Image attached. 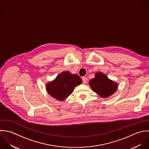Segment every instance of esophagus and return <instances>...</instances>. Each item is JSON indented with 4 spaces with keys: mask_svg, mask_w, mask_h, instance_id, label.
Instances as JSON below:
<instances>
[{
    "mask_svg": "<svg viewBox=\"0 0 149 149\" xmlns=\"http://www.w3.org/2000/svg\"><path fill=\"white\" fill-rule=\"evenodd\" d=\"M87 81H88V79H87V78H86V77H82V82H83V83L84 84H86V83H87Z\"/></svg>",
    "mask_w": 149,
    "mask_h": 149,
    "instance_id": "1",
    "label": "esophagus"
}]
</instances>
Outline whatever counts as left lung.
Returning <instances> with one entry per match:
<instances>
[{
	"label": "left lung",
	"instance_id": "8db88e82",
	"mask_svg": "<svg viewBox=\"0 0 149 149\" xmlns=\"http://www.w3.org/2000/svg\"><path fill=\"white\" fill-rule=\"evenodd\" d=\"M89 85L91 89L103 98L113 94L118 89L117 84L102 72H97L95 77L90 80Z\"/></svg>",
	"mask_w": 149,
	"mask_h": 149
}]
</instances>
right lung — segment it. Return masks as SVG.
Here are the masks:
<instances>
[{"label":"right lung","instance_id":"right-lung-1","mask_svg":"<svg viewBox=\"0 0 149 149\" xmlns=\"http://www.w3.org/2000/svg\"><path fill=\"white\" fill-rule=\"evenodd\" d=\"M82 82V79L78 75L66 71L60 74L54 81L48 83L46 88L49 94L58 100L63 101L72 93L75 86Z\"/></svg>","mask_w":149,"mask_h":149}]
</instances>
